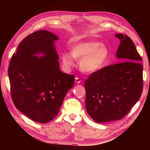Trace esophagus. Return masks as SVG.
<instances>
[{"label":"esophagus","mask_w":150,"mask_h":150,"mask_svg":"<svg viewBox=\"0 0 150 150\" xmlns=\"http://www.w3.org/2000/svg\"><path fill=\"white\" fill-rule=\"evenodd\" d=\"M81 82V80L79 78H78V77H76L75 78V83H80Z\"/></svg>","instance_id":"obj_1"}]
</instances>
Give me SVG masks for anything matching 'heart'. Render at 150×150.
<instances>
[{
    "label": "heart",
    "mask_w": 150,
    "mask_h": 150,
    "mask_svg": "<svg viewBox=\"0 0 150 150\" xmlns=\"http://www.w3.org/2000/svg\"><path fill=\"white\" fill-rule=\"evenodd\" d=\"M110 52L107 46L96 41L81 42L74 44L71 52L62 55V64L69 68L75 65V61L79 59L81 70L92 73L101 69L106 62Z\"/></svg>",
    "instance_id": "1"
}]
</instances>
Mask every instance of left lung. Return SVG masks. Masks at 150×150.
Listing matches in <instances>:
<instances>
[{
  "label": "left lung",
  "instance_id": "8db88e82",
  "mask_svg": "<svg viewBox=\"0 0 150 150\" xmlns=\"http://www.w3.org/2000/svg\"><path fill=\"white\" fill-rule=\"evenodd\" d=\"M115 36L121 42L116 56L122 62L104 67L85 81L86 111L96 122L123 118L143 92L142 58L128 35Z\"/></svg>",
  "mask_w": 150,
  "mask_h": 150
}]
</instances>
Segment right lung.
Listing matches in <instances>:
<instances>
[{"mask_svg": "<svg viewBox=\"0 0 150 150\" xmlns=\"http://www.w3.org/2000/svg\"><path fill=\"white\" fill-rule=\"evenodd\" d=\"M57 36L46 30L29 34L19 43L8 69L12 101L29 118L46 123L55 117L74 83L75 76L60 70L54 42ZM42 52L45 56L34 54Z\"/></svg>", "mask_w": 150, "mask_h": 150, "instance_id": "right-lung-1", "label": "right lung"}]
</instances>
